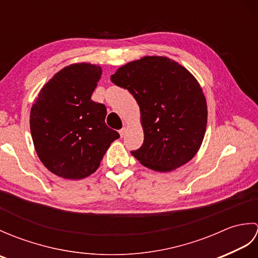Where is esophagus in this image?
Wrapping results in <instances>:
<instances>
[{"instance_id": "1", "label": "esophagus", "mask_w": 258, "mask_h": 258, "mask_svg": "<svg viewBox=\"0 0 258 258\" xmlns=\"http://www.w3.org/2000/svg\"><path fill=\"white\" fill-rule=\"evenodd\" d=\"M126 132H127V128H126V127H123L122 130H119V135L122 136V138H123V136H125Z\"/></svg>"}]
</instances>
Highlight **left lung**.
<instances>
[{
    "mask_svg": "<svg viewBox=\"0 0 258 258\" xmlns=\"http://www.w3.org/2000/svg\"><path fill=\"white\" fill-rule=\"evenodd\" d=\"M138 102L144 142L132 155L156 172H172L193 158L204 140L207 104L199 81L166 56H143L111 76Z\"/></svg>",
    "mask_w": 258,
    "mask_h": 258,
    "instance_id": "1",
    "label": "left lung"
}]
</instances>
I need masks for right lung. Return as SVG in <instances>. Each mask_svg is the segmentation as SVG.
<instances>
[{
	"mask_svg": "<svg viewBox=\"0 0 258 258\" xmlns=\"http://www.w3.org/2000/svg\"><path fill=\"white\" fill-rule=\"evenodd\" d=\"M101 75L97 64L68 65L43 85L31 107L36 154L48 171L62 178L90 176L119 138L105 124L106 107L91 100Z\"/></svg>",
	"mask_w": 258,
	"mask_h": 258,
	"instance_id": "obj_1",
	"label": "right lung"
}]
</instances>
